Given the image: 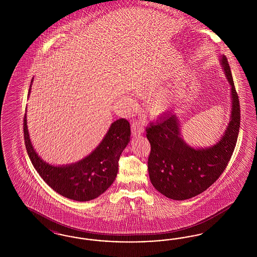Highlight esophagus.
<instances>
[{
  "label": "esophagus",
  "mask_w": 257,
  "mask_h": 257,
  "mask_svg": "<svg viewBox=\"0 0 257 257\" xmlns=\"http://www.w3.org/2000/svg\"><path fill=\"white\" fill-rule=\"evenodd\" d=\"M131 131H132V135L133 136H138L141 135L144 131V126L138 121H133L132 126H131Z\"/></svg>",
  "instance_id": "esophagus-1"
}]
</instances>
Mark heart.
<instances>
[{"instance_id":"heart-1","label":"heart","mask_w":257,"mask_h":257,"mask_svg":"<svg viewBox=\"0 0 257 257\" xmlns=\"http://www.w3.org/2000/svg\"><path fill=\"white\" fill-rule=\"evenodd\" d=\"M147 110L152 115H160L169 108V102L163 95H154L149 97L146 102Z\"/></svg>"}]
</instances>
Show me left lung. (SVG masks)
<instances>
[{
    "label": "left lung",
    "instance_id": "obj_1",
    "mask_svg": "<svg viewBox=\"0 0 257 257\" xmlns=\"http://www.w3.org/2000/svg\"><path fill=\"white\" fill-rule=\"evenodd\" d=\"M220 64L231 86L230 121L220 141L210 147L194 148L181 138L174 112L167 113L147 127L150 143L148 172L154 188L164 196L184 200L197 196L215 183L224 171L236 147L240 128V103L227 59Z\"/></svg>",
    "mask_w": 257,
    "mask_h": 257
}]
</instances>
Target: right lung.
I'll return each mask as SVG.
<instances>
[{
    "label": "right lung",
    "mask_w": 257,
    "mask_h": 257,
    "mask_svg": "<svg viewBox=\"0 0 257 257\" xmlns=\"http://www.w3.org/2000/svg\"><path fill=\"white\" fill-rule=\"evenodd\" d=\"M23 127L26 149L36 171L54 191L76 201L94 199L112 184L118 171V160L131 135L129 121L119 118L111 123L100 145L86 158L71 165L55 167L44 162L34 149L26 113Z\"/></svg>",
    "instance_id": "right-lung-1"
}]
</instances>
